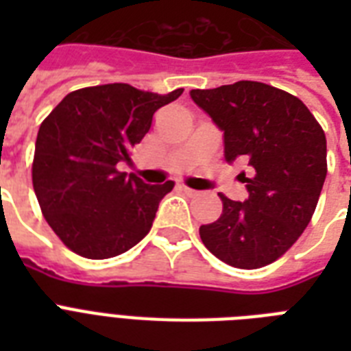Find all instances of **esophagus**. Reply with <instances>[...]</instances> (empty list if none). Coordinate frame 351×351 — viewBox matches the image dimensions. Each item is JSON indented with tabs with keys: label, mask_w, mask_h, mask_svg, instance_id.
I'll return each mask as SVG.
<instances>
[{
	"label": "esophagus",
	"mask_w": 351,
	"mask_h": 351,
	"mask_svg": "<svg viewBox=\"0 0 351 351\" xmlns=\"http://www.w3.org/2000/svg\"><path fill=\"white\" fill-rule=\"evenodd\" d=\"M182 191L186 193L187 197H198V195H200V193L195 191V189H191V187H187V186H182Z\"/></svg>",
	"instance_id": "obj_1"
}]
</instances>
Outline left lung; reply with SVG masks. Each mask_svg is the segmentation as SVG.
<instances>
[{
	"mask_svg": "<svg viewBox=\"0 0 351 351\" xmlns=\"http://www.w3.org/2000/svg\"><path fill=\"white\" fill-rule=\"evenodd\" d=\"M193 101L224 132V158H240L247 198L220 195L219 220L200 226L204 245L226 264H271L310 224L326 178V136L310 109L261 82L193 89Z\"/></svg>",
	"mask_w": 351,
	"mask_h": 351,
	"instance_id": "1",
	"label": "left lung"
}]
</instances>
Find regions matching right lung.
<instances>
[{"label":"right lung","mask_w":351,"mask_h":351,"mask_svg":"<svg viewBox=\"0 0 351 351\" xmlns=\"http://www.w3.org/2000/svg\"><path fill=\"white\" fill-rule=\"evenodd\" d=\"M167 95L129 84L69 93L43 120L36 138L32 186L41 213L63 244L85 258L121 255L149 233L160 200L175 182L145 184L118 171L131 162Z\"/></svg>","instance_id":"obj_1"}]
</instances>
